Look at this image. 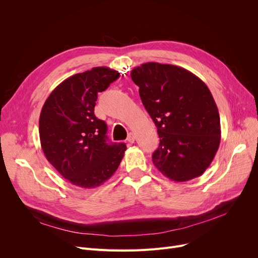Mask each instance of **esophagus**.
<instances>
[{
  "instance_id": "1",
  "label": "esophagus",
  "mask_w": 258,
  "mask_h": 258,
  "mask_svg": "<svg viewBox=\"0 0 258 258\" xmlns=\"http://www.w3.org/2000/svg\"><path fill=\"white\" fill-rule=\"evenodd\" d=\"M126 140H127L130 143H134V142H135V140H136V137H135V135H134L133 133H130Z\"/></svg>"
}]
</instances>
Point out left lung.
<instances>
[{
  "mask_svg": "<svg viewBox=\"0 0 258 258\" xmlns=\"http://www.w3.org/2000/svg\"><path fill=\"white\" fill-rule=\"evenodd\" d=\"M160 138L153 163L162 174L185 182L203 174L221 142V122L208 87L184 68L146 62L131 72Z\"/></svg>",
  "mask_w": 258,
  "mask_h": 258,
  "instance_id": "1",
  "label": "left lung"
}]
</instances>
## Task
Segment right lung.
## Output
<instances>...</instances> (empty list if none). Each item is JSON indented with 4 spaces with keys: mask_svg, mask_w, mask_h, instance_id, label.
<instances>
[{
    "mask_svg": "<svg viewBox=\"0 0 258 258\" xmlns=\"http://www.w3.org/2000/svg\"><path fill=\"white\" fill-rule=\"evenodd\" d=\"M120 76L106 67L75 74L52 91L39 116V139L47 160L64 179L95 188L110 179L124 156V143L107 142V126L94 114L98 92Z\"/></svg>",
    "mask_w": 258,
    "mask_h": 258,
    "instance_id": "1",
    "label": "right lung"
}]
</instances>
